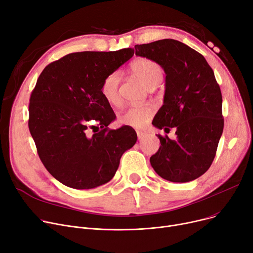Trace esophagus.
I'll return each mask as SVG.
<instances>
[{
  "label": "esophagus",
  "mask_w": 253,
  "mask_h": 253,
  "mask_svg": "<svg viewBox=\"0 0 253 253\" xmlns=\"http://www.w3.org/2000/svg\"><path fill=\"white\" fill-rule=\"evenodd\" d=\"M137 136H138L139 140H142L146 136V132H144L142 130H137Z\"/></svg>",
  "instance_id": "34e87169"
}]
</instances>
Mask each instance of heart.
Listing matches in <instances>:
<instances>
[{"mask_svg": "<svg viewBox=\"0 0 253 253\" xmlns=\"http://www.w3.org/2000/svg\"><path fill=\"white\" fill-rule=\"evenodd\" d=\"M130 70L135 76L142 81L148 87L152 88L158 85L162 81L163 71L161 66L154 60L148 58H138L130 64ZM121 73L113 71L102 81L100 92L105 101L111 106L120 104V84ZM152 106H131L123 110L118 114V123L123 126L142 128L150 122L154 115Z\"/></svg>", "mask_w": 253, "mask_h": 253, "instance_id": "obj_1", "label": "heart"}]
</instances>
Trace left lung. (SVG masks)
<instances>
[{"label": "left lung", "instance_id": "8db88e82", "mask_svg": "<svg viewBox=\"0 0 253 253\" xmlns=\"http://www.w3.org/2000/svg\"><path fill=\"white\" fill-rule=\"evenodd\" d=\"M136 55L156 61L166 72L163 105L152 125L175 140L158 135L160 147L150 157L158 175L173 183H187L211 166L224 129L219 85L205 58L171 39L136 44Z\"/></svg>", "mask_w": 253, "mask_h": 253}]
</instances>
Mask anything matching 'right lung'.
I'll use <instances>...</instances> for the list:
<instances>
[{"label":"right lung","instance_id":"1","mask_svg":"<svg viewBox=\"0 0 253 253\" xmlns=\"http://www.w3.org/2000/svg\"><path fill=\"white\" fill-rule=\"evenodd\" d=\"M133 53H71L40 74L29 99L28 127L43 167L63 185L84 190L108 183L122 155L136 144L132 127H108L116 116L100 92L104 78Z\"/></svg>","mask_w":253,"mask_h":253}]
</instances>
